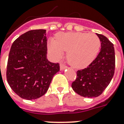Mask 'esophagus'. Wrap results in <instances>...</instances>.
<instances>
[{
    "instance_id": "esophagus-1",
    "label": "esophagus",
    "mask_w": 124,
    "mask_h": 124,
    "mask_svg": "<svg viewBox=\"0 0 124 124\" xmlns=\"http://www.w3.org/2000/svg\"><path fill=\"white\" fill-rule=\"evenodd\" d=\"M60 70H63L64 69H65V68H67V66H66V65L64 64L60 63Z\"/></svg>"
}]
</instances>
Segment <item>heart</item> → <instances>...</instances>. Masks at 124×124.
I'll list each match as a JSON object with an SVG mask.
<instances>
[{"label":"heart","instance_id":"b5f03b06","mask_svg":"<svg viewBox=\"0 0 124 124\" xmlns=\"http://www.w3.org/2000/svg\"><path fill=\"white\" fill-rule=\"evenodd\" d=\"M101 46V41L95 34L68 32L59 34L56 40L48 44L49 51L56 58H60L63 52H66V59L72 66L83 68L90 64Z\"/></svg>","mask_w":124,"mask_h":124}]
</instances>
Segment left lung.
Segmentation results:
<instances>
[{
  "instance_id": "obj_1",
  "label": "left lung",
  "mask_w": 124,
  "mask_h": 124,
  "mask_svg": "<svg viewBox=\"0 0 124 124\" xmlns=\"http://www.w3.org/2000/svg\"><path fill=\"white\" fill-rule=\"evenodd\" d=\"M97 35L101 41V50L88 67L76 72L77 77L72 83L74 91L86 98L101 95L110 83L115 72L114 44L105 36Z\"/></svg>"
}]
</instances>
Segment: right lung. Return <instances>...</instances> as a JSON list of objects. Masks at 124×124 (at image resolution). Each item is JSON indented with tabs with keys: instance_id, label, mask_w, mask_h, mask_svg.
<instances>
[{
	"instance_id": "1",
	"label": "right lung",
	"mask_w": 124,
	"mask_h": 124,
	"mask_svg": "<svg viewBox=\"0 0 124 124\" xmlns=\"http://www.w3.org/2000/svg\"><path fill=\"white\" fill-rule=\"evenodd\" d=\"M46 30L28 31L12 43L7 62V79L10 88L25 100H34L44 95L58 63L48 60Z\"/></svg>"
}]
</instances>
